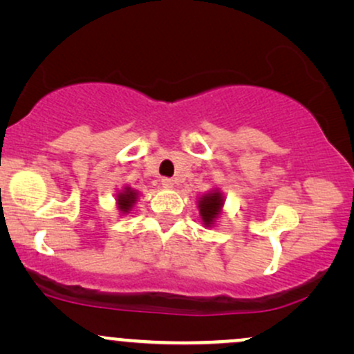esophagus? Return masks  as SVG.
<instances>
[{"label": "esophagus", "instance_id": "esophagus-1", "mask_svg": "<svg viewBox=\"0 0 354 354\" xmlns=\"http://www.w3.org/2000/svg\"><path fill=\"white\" fill-rule=\"evenodd\" d=\"M161 185H163V188H166V189H171L174 186V181L171 180V178H163V180H161Z\"/></svg>", "mask_w": 354, "mask_h": 354}]
</instances>
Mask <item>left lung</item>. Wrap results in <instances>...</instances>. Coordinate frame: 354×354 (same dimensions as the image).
<instances>
[{
    "instance_id": "1",
    "label": "left lung",
    "mask_w": 354,
    "mask_h": 354,
    "mask_svg": "<svg viewBox=\"0 0 354 354\" xmlns=\"http://www.w3.org/2000/svg\"><path fill=\"white\" fill-rule=\"evenodd\" d=\"M223 205H225V196H223V193L219 189L209 191V193L203 194L200 198L198 209H200L201 221L206 228H211L214 225V221L221 214Z\"/></svg>"
}]
</instances>
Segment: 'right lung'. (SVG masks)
<instances>
[{
  "label": "right lung",
  "instance_id": "add662e5",
  "mask_svg": "<svg viewBox=\"0 0 354 354\" xmlns=\"http://www.w3.org/2000/svg\"><path fill=\"white\" fill-rule=\"evenodd\" d=\"M136 200H138L136 189L129 188V186H124V188L116 194L118 209L121 211V214L129 213V211H131V208H133V205L136 203Z\"/></svg>",
  "mask_w": 354,
  "mask_h": 354
}]
</instances>
